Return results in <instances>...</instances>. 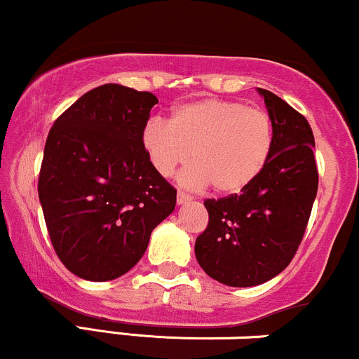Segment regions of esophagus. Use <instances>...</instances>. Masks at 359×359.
<instances>
[{"mask_svg":"<svg viewBox=\"0 0 359 359\" xmlns=\"http://www.w3.org/2000/svg\"><path fill=\"white\" fill-rule=\"evenodd\" d=\"M193 196L188 195V193L184 191H178V196H176V201H178V205H184L188 203V201H191Z\"/></svg>","mask_w":359,"mask_h":359,"instance_id":"1","label":"esophagus"}]
</instances>
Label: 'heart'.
<instances>
[{"mask_svg":"<svg viewBox=\"0 0 359 359\" xmlns=\"http://www.w3.org/2000/svg\"><path fill=\"white\" fill-rule=\"evenodd\" d=\"M273 146L272 121L262 109L223 99H203L175 109L171 124L151 119L142 130V147L154 170L171 176L183 172L188 187L212 184L220 195L250 187L264 171Z\"/></svg>","mask_w":359,"mask_h":359,"instance_id":"b5f03b06","label":"heart"}]
</instances>
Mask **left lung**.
Here are the masks:
<instances>
[{"label":"left lung","mask_w":359,"mask_h":359,"mask_svg":"<svg viewBox=\"0 0 359 359\" xmlns=\"http://www.w3.org/2000/svg\"><path fill=\"white\" fill-rule=\"evenodd\" d=\"M259 92L272 121L271 158L243 191L205 200L208 225L195 242L200 267L231 287L264 284L287 267L304 237L319 183L309 122L279 95Z\"/></svg>","instance_id":"8db88e82"}]
</instances>
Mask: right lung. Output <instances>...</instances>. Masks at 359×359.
<instances>
[{"mask_svg": "<svg viewBox=\"0 0 359 359\" xmlns=\"http://www.w3.org/2000/svg\"><path fill=\"white\" fill-rule=\"evenodd\" d=\"M151 92L104 83L57 117L45 142L38 196L55 254L75 276L104 282L144 255L171 215L176 189L142 147Z\"/></svg>", "mask_w": 359, "mask_h": 359, "instance_id": "add662e5", "label": "right lung"}]
</instances>
